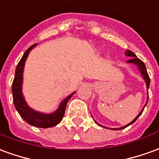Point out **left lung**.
Listing matches in <instances>:
<instances>
[{
	"label": "left lung",
	"mask_w": 159,
	"mask_h": 159,
	"mask_svg": "<svg viewBox=\"0 0 159 159\" xmlns=\"http://www.w3.org/2000/svg\"><path fill=\"white\" fill-rule=\"evenodd\" d=\"M125 54H126V56L127 57H132L130 60H128L126 63H129V64H135L136 66L138 67V69H139V70L140 71V74L142 75V77L144 78V80H145V84H146V88H147V90H148V89H149V86H150V77H149V75H148V73H147V70H146V67H145V64H144V62H142L139 58H138L137 56L134 54L133 52H131V51H129V50H126V52H125ZM147 102H148V92H147ZM147 102H146V103H145V105L144 106V107L142 108V110L140 111V113L138 114L137 116H136V118L134 119L133 121H131L129 123V124H127V125H126V126H122V127H120V128H109V129H112V130H120V129H123V128H125V127H126V126H130V125H132L134 122H135V120H137L138 118H139V116L140 115V114H142V112H143V110H144V108H145V107L146 106V104H147ZM95 123H97V122L95 121ZM98 124V123H97ZM99 126H102V127H105V128H107V127H106V126H102V125H100V124H98Z\"/></svg>",
	"instance_id": "obj_1"
}]
</instances>
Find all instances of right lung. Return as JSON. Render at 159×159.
Segmentation results:
<instances>
[{
	"label": "right lung",
	"instance_id": "right-lung-1",
	"mask_svg": "<svg viewBox=\"0 0 159 159\" xmlns=\"http://www.w3.org/2000/svg\"><path fill=\"white\" fill-rule=\"evenodd\" d=\"M37 44H34L31 47L27 49L21 57L20 61L19 62L16 70H15V76H14V82L12 84V92H13V99L14 104L16 110L21 118L27 122L28 124L36 127L41 128H48L52 127L57 125L63 120V117L65 112V107L68 103L69 100L71 98L75 92L68 95L65 99L61 102L60 105L58 106L57 109L51 114H45L34 110L32 107L28 106L25 102L24 95L22 93V83H23V71L25 67V63L30 52L33 50Z\"/></svg>",
	"mask_w": 159,
	"mask_h": 159
}]
</instances>
